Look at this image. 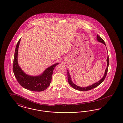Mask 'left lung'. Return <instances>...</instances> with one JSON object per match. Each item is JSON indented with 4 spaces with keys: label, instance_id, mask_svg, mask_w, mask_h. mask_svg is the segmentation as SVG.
I'll return each instance as SVG.
<instances>
[{
    "label": "left lung",
    "instance_id": "obj_1",
    "mask_svg": "<svg viewBox=\"0 0 123 123\" xmlns=\"http://www.w3.org/2000/svg\"><path fill=\"white\" fill-rule=\"evenodd\" d=\"M97 40L98 41V42H100L103 44H104L106 46V44L100 36H99L98 35H97ZM107 62V68L105 70V73L104 74L103 77L99 80V81H98V82L94 83L91 85L90 86H89L87 87H80L77 86L76 85L74 84L72 80V79H71V77L69 74V71L68 70H67V74H68V82L69 85L73 87L74 88V89L78 90V91H88V90H90L91 89L94 88L96 87H97L98 86H99L100 84L102 83L103 81V80H104V79L105 78L106 75L107 74V72H108V65H109V57H108V56L107 57V59L106 60Z\"/></svg>",
    "mask_w": 123,
    "mask_h": 123
}]
</instances>
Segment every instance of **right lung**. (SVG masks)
<instances>
[{"label":"right lung","mask_w":123,"mask_h":123,"mask_svg":"<svg viewBox=\"0 0 123 123\" xmlns=\"http://www.w3.org/2000/svg\"><path fill=\"white\" fill-rule=\"evenodd\" d=\"M20 39L21 38L17 43L15 50L13 67L15 77L19 83L24 88L34 92L44 91L50 85L55 67L59 64L56 63L51 65L38 75L31 76L25 73L20 68L18 62V49Z\"/></svg>","instance_id":"obj_1"}]
</instances>
